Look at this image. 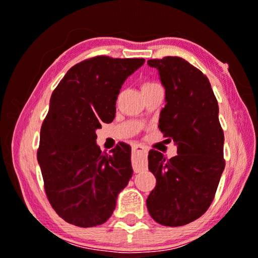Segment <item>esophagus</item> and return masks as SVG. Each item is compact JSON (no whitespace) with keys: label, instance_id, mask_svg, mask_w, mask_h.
I'll use <instances>...</instances> for the list:
<instances>
[{"label":"esophagus","instance_id":"obj_1","mask_svg":"<svg viewBox=\"0 0 258 258\" xmlns=\"http://www.w3.org/2000/svg\"><path fill=\"white\" fill-rule=\"evenodd\" d=\"M133 154H134V160H133V168L134 171L139 172L143 170L147 167V155L148 150L141 144H135L133 146Z\"/></svg>","mask_w":258,"mask_h":258}]
</instances>
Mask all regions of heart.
<instances>
[{
  "label": "heart",
  "mask_w": 258,
  "mask_h": 258,
  "mask_svg": "<svg viewBox=\"0 0 258 258\" xmlns=\"http://www.w3.org/2000/svg\"><path fill=\"white\" fill-rule=\"evenodd\" d=\"M147 84H156V83H150V82H149V83H147Z\"/></svg>",
  "instance_id": "obj_1"
}]
</instances>
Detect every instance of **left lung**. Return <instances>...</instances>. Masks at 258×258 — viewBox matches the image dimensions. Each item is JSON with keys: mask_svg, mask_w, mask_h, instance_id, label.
<instances>
[{"mask_svg": "<svg viewBox=\"0 0 258 258\" xmlns=\"http://www.w3.org/2000/svg\"><path fill=\"white\" fill-rule=\"evenodd\" d=\"M165 89L158 128L177 146L167 160L157 150L148 155L156 186L147 199L150 216L167 227H181L208 210L216 194L225 162L224 134L218 104L208 77L177 56L149 59Z\"/></svg>", "mask_w": 258, "mask_h": 258, "instance_id": "1", "label": "left lung"}]
</instances>
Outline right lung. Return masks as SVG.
I'll return each mask as SVG.
<instances>
[{
    "label": "right lung",
    "instance_id": "obj_1",
    "mask_svg": "<svg viewBox=\"0 0 258 258\" xmlns=\"http://www.w3.org/2000/svg\"><path fill=\"white\" fill-rule=\"evenodd\" d=\"M143 63L109 56L84 59L52 91L37 161L49 203L70 224L90 228L107 222L132 178V148L121 142L110 154L102 153L96 130L115 118L122 84Z\"/></svg>",
    "mask_w": 258,
    "mask_h": 258
}]
</instances>
